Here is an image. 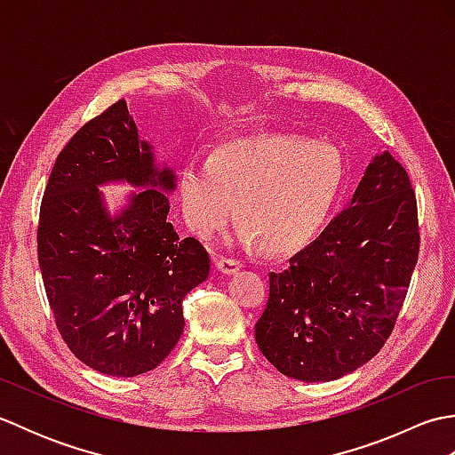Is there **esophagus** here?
I'll use <instances>...</instances> for the list:
<instances>
[{
  "instance_id": "obj_1",
  "label": "esophagus",
  "mask_w": 455,
  "mask_h": 455,
  "mask_svg": "<svg viewBox=\"0 0 455 455\" xmlns=\"http://www.w3.org/2000/svg\"><path fill=\"white\" fill-rule=\"evenodd\" d=\"M215 267H217V272L230 275V274H236L238 269L243 267V262H238V259H235V258H219V259H215Z\"/></svg>"
}]
</instances>
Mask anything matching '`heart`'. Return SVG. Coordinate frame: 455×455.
Segmentation results:
<instances>
[{
  "instance_id": "heart-1",
  "label": "heart",
  "mask_w": 455,
  "mask_h": 455,
  "mask_svg": "<svg viewBox=\"0 0 455 455\" xmlns=\"http://www.w3.org/2000/svg\"><path fill=\"white\" fill-rule=\"evenodd\" d=\"M342 156L328 144L282 137L244 139L189 160L178 176L183 220L199 238H212L235 217L243 243L269 254L305 246L323 228L342 193Z\"/></svg>"
}]
</instances>
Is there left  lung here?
I'll list each match as a JSON object with an SVG mask.
<instances>
[{
	"label": "left lung",
	"mask_w": 455,
	"mask_h": 455,
	"mask_svg": "<svg viewBox=\"0 0 455 455\" xmlns=\"http://www.w3.org/2000/svg\"><path fill=\"white\" fill-rule=\"evenodd\" d=\"M417 197L389 152L377 154L350 207L269 274L256 342L279 373L334 381L381 350L419 258Z\"/></svg>",
	"instance_id": "1"
}]
</instances>
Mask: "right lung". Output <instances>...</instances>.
<instances>
[{
	"label": "right lung",
	"instance_id": "add662e5",
	"mask_svg": "<svg viewBox=\"0 0 455 455\" xmlns=\"http://www.w3.org/2000/svg\"><path fill=\"white\" fill-rule=\"evenodd\" d=\"M127 182L113 216L99 188ZM176 173L139 137L124 100L58 154L38 217V266L58 332L80 362L113 377L147 373L183 332L181 301L209 275L196 238L168 222Z\"/></svg>",
	"mask_w": 455,
	"mask_h": 455
}]
</instances>
